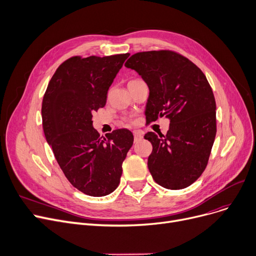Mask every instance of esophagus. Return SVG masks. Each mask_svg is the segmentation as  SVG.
<instances>
[{"instance_id": "esophagus-1", "label": "esophagus", "mask_w": 256, "mask_h": 256, "mask_svg": "<svg viewBox=\"0 0 256 256\" xmlns=\"http://www.w3.org/2000/svg\"><path fill=\"white\" fill-rule=\"evenodd\" d=\"M133 136H134V142H140V140L142 138V134L140 132H138V131L133 133Z\"/></svg>"}]
</instances>
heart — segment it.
I'll list each match as a JSON object with an SVG mask.
<instances>
[{"instance_id": "heart-1", "label": "heart", "mask_w": 256, "mask_h": 256, "mask_svg": "<svg viewBox=\"0 0 256 256\" xmlns=\"http://www.w3.org/2000/svg\"><path fill=\"white\" fill-rule=\"evenodd\" d=\"M131 81H134V80H131Z\"/></svg>"}]
</instances>
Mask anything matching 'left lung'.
<instances>
[{
    "label": "left lung",
    "instance_id": "obj_1",
    "mask_svg": "<svg viewBox=\"0 0 256 256\" xmlns=\"http://www.w3.org/2000/svg\"><path fill=\"white\" fill-rule=\"evenodd\" d=\"M125 66L138 72L149 88L146 120H170L166 136L148 132L152 144L149 171L156 184L181 190L196 181L208 162L216 133V101L203 72L176 52L132 55Z\"/></svg>",
    "mask_w": 256,
    "mask_h": 256
}]
</instances>
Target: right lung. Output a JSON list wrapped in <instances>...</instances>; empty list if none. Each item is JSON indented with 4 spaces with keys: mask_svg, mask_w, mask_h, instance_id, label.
Listing matches in <instances>:
<instances>
[{
    "mask_svg": "<svg viewBox=\"0 0 256 256\" xmlns=\"http://www.w3.org/2000/svg\"><path fill=\"white\" fill-rule=\"evenodd\" d=\"M129 54L72 57L56 70L42 106L44 136L70 184L92 197L112 192L133 134L118 129L101 136L92 114L104 107L107 92Z\"/></svg>",
    "mask_w": 256,
    "mask_h": 256,
    "instance_id": "right-lung-1",
    "label": "right lung"
}]
</instances>
